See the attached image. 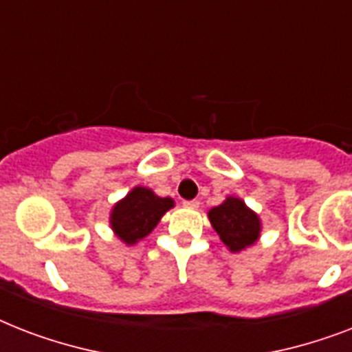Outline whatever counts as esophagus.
<instances>
[{
    "label": "esophagus",
    "mask_w": 352,
    "mask_h": 352,
    "mask_svg": "<svg viewBox=\"0 0 352 352\" xmlns=\"http://www.w3.org/2000/svg\"><path fill=\"white\" fill-rule=\"evenodd\" d=\"M182 204H184V206H186V208L195 210V208H199V204H201V203H199L197 199H193V201H184V203H182Z\"/></svg>",
    "instance_id": "34e87169"
}]
</instances>
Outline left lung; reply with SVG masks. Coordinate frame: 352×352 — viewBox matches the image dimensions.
I'll list each match as a JSON object with an SVG mask.
<instances>
[{
  "label": "left lung",
  "instance_id": "left-lung-1",
  "mask_svg": "<svg viewBox=\"0 0 352 352\" xmlns=\"http://www.w3.org/2000/svg\"><path fill=\"white\" fill-rule=\"evenodd\" d=\"M214 230L230 252L245 250L254 245L261 234L259 215L250 210L239 197H226L219 206L208 212Z\"/></svg>",
  "mask_w": 352,
  "mask_h": 352
}]
</instances>
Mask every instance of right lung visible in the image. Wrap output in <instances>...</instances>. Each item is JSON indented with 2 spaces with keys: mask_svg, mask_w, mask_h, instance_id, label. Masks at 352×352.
Instances as JSON below:
<instances>
[{
  "mask_svg": "<svg viewBox=\"0 0 352 352\" xmlns=\"http://www.w3.org/2000/svg\"><path fill=\"white\" fill-rule=\"evenodd\" d=\"M173 199L159 197L153 190L135 186L111 210V228L126 245H135L151 234L160 217L173 208Z\"/></svg>",
  "mask_w": 352,
  "mask_h": 352,
  "instance_id": "add662e5",
  "label": "right lung"
}]
</instances>
